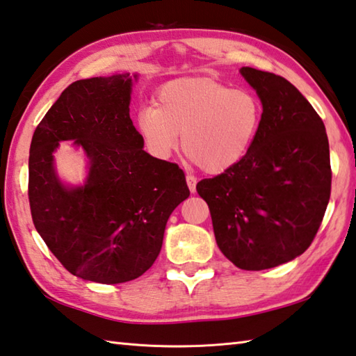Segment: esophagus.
I'll use <instances>...</instances> for the list:
<instances>
[{
    "instance_id": "34e87169",
    "label": "esophagus",
    "mask_w": 356,
    "mask_h": 356,
    "mask_svg": "<svg viewBox=\"0 0 356 356\" xmlns=\"http://www.w3.org/2000/svg\"><path fill=\"white\" fill-rule=\"evenodd\" d=\"M186 181H187V187H189V191H191L192 193H195V192H197V179L193 178L192 175H187V177H186Z\"/></svg>"
}]
</instances>
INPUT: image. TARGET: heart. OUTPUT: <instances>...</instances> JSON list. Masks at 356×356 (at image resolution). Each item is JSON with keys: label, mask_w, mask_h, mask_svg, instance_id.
I'll return each instance as SVG.
<instances>
[{"label": "heart", "mask_w": 356, "mask_h": 356, "mask_svg": "<svg viewBox=\"0 0 356 356\" xmlns=\"http://www.w3.org/2000/svg\"><path fill=\"white\" fill-rule=\"evenodd\" d=\"M264 108L254 92L206 77L165 83L155 106L138 115V130L153 156L167 159L181 149L211 175L236 167L250 153Z\"/></svg>", "instance_id": "1"}]
</instances>
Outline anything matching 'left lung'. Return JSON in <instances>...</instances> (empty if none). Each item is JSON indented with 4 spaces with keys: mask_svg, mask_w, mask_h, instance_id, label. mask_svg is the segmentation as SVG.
Listing matches in <instances>:
<instances>
[{
    "mask_svg": "<svg viewBox=\"0 0 356 356\" xmlns=\"http://www.w3.org/2000/svg\"><path fill=\"white\" fill-rule=\"evenodd\" d=\"M264 108L245 159L201 179L220 251L246 271L286 264L307 251L324 218L332 189L323 119L296 86L273 72L243 66Z\"/></svg>",
    "mask_w": 356,
    "mask_h": 356,
    "instance_id": "obj_1",
    "label": "left lung"
}]
</instances>
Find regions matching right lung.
Here are the masks:
<instances>
[{
  "label": "right lung",
  "instance_id": "1",
  "mask_svg": "<svg viewBox=\"0 0 356 356\" xmlns=\"http://www.w3.org/2000/svg\"><path fill=\"white\" fill-rule=\"evenodd\" d=\"M133 79L125 72L71 83L33 131L29 150L37 232L71 274L97 284L143 276L158 257L170 213L191 195L177 164L144 150L130 119ZM62 140H74L89 158L82 186H66L56 175L53 152Z\"/></svg>",
  "mask_w": 356,
  "mask_h": 356
}]
</instances>
